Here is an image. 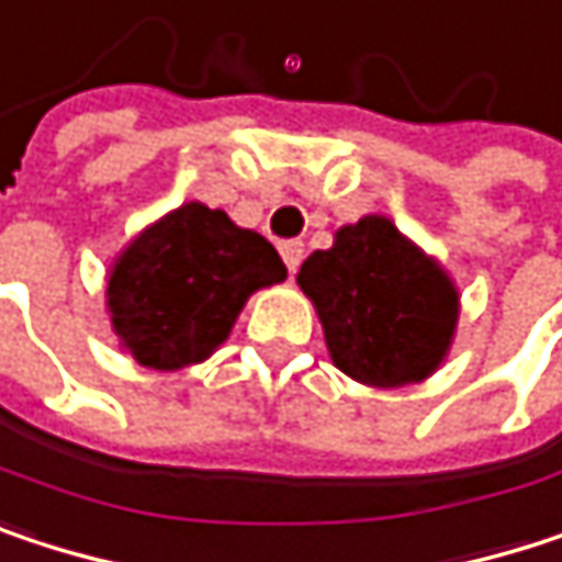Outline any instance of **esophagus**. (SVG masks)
<instances>
[{
    "instance_id": "obj_1",
    "label": "esophagus",
    "mask_w": 562,
    "mask_h": 562,
    "mask_svg": "<svg viewBox=\"0 0 562 562\" xmlns=\"http://www.w3.org/2000/svg\"><path fill=\"white\" fill-rule=\"evenodd\" d=\"M280 254L282 260H285V267H289V273H295L299 263H302V257H305V244L302 240H282Z\"/></svg>"
}]
</instances>
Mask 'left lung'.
I'll return each instance as SVG.
<instances>
[{
	"instance_id": "8db88e82",
	"label": "left lung",
	"mask_w": 562,
	"mask_h": 562,
	"mask_svg": "<svg viewBox=\"0 0 562 562\" xmlns=\"http://www.w3.org/2000/svg\"><path fill=\"white\" fill-rule=\"evenodd\" d=\"M295 282L318 312L335 368L358 384H419L449 355L459 289L381 214L345 224Z\"/></svg>"
}]
</instances>
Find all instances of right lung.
<instances>
[{"label":"right lung","mask_w":562,"mask_h":562,"mask_svg":"<svg viewBox=\"0 0 562 562\" xmlns=\"http://www.w3.org/2000/svg\"><path fill=\"white\" fill-rule=\"evenodd\" d=\"M282 280L285 267L267 237L188 201L113 260L106 308L120 345L143 368L181 371L227 341L257 289Z\"/></svg>","instance_id":"obj_1"}]
</instances>
